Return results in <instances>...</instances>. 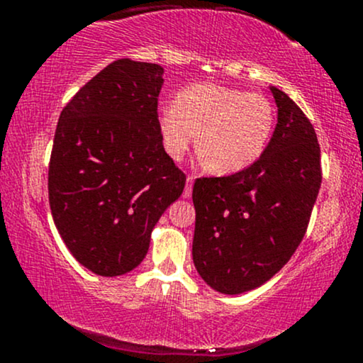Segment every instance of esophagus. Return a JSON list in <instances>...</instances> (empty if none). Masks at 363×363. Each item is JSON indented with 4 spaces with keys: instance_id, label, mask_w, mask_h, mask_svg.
Returning <instances> with one entry per match:
<instances>
[{
    "instance_id": "1",
    "label": "esophagus",
    "mask_w": 363,
    "mask_h": 363,
    "mask_svg": "<svg viewBox=\"0 0 363 363\" xmlns=\"http://www.w3.org/2000/svg\"><path fill=\"white\" fill-rule=\"evenodd\" d=\"M193 182H194V177L193 176H187L184 193H182V196H184V198H191V194H193Z\"/></svg>"
}]
</instances>
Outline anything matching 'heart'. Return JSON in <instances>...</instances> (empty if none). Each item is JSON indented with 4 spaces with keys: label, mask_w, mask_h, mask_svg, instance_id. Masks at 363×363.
Returning a JSON list of instances; mask_svg holds the SVG:
<instances>
[{
    "label": "heart",
    "mask_w": 363,
    "mask_h": 363,
    "mask_svg": "<svg viewBox=\"0 0 363 363\" xmlns=\"http://www.w3.org/2000/svg\"><path fill=\"white\" fill-rule=\"evenodd\" d=\"M167 153L181 160L198 140L206 169L235 174L252 165L264 152L274 128V107L266 95L198 83L164 104L158 112Z\"/></svg>",
    "instance_id": "b5f03b06"
}]
</instances>
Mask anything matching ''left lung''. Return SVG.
<instances>
[{
	"instance_id": "obj_1",
	"label": "left lung",
	"mask_w": 363,
	"mask_h": 363,
	"mask_svg": "<svg viewBox=\"0 0 363 363\" xmlns=\"http://www.w3.org/2000/svg\"><path fill=\"white\" fill-rule=\"evenodd\" d=\"M278 123L262 155L240 172L199 177L193 187V261L220 294L237 295L268 281L306 235L323 172L311 121L272 86Z\"/></svg>"
}]
</instances>
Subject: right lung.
Here are the masks:
<instances>
[{
  "mask_svg": "<svg viewBox=\"0 0 363 363\" xmlns=\"http://www.w3.org/2000/svg\"><path fill=\"white\" fill-rule=\"evenodd\" d=\"M164 68L128 57L86 82L61 111L49 162V205L80 264L119 277L143 261L186 174L164 150L158 94Z\"/></svg>",
  "mask_w": 363,
  "mask_h": 363,
  "instance_id": "add662e5",
  "label": "right lung"
}]
</instances>
